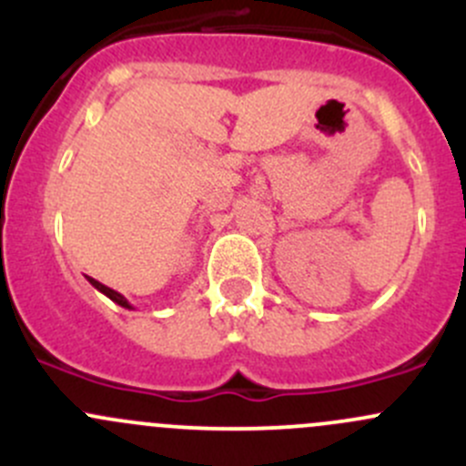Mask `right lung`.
I'll return each mask as SVG.
<instances>
[{"mask_svg":"<svg viewBox=\"0 0 466 466\" xmlns=\"http://www.w3.org/2000/svg\"><path fill=\"white\" fill-rule=\"evenodd\" d=\"M87 281H89V284H92V286H94V289H96V290H98V293H103V295H106V298H110V299H112V302H115V304H119V307H124V309H133V304H130V302H128V299H126V298H124V295H121V293H116V290L107 289V286H106V284H101V281L92 279V277H87Z\"/></svg>","mask_w":466,"mask_h":466,"instance_id":"1","label":"right lung"}]
</instances>
